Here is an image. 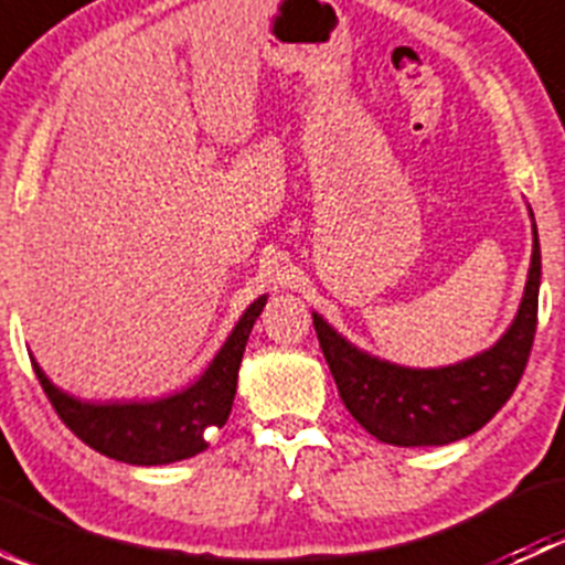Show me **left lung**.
Returning <instances> with one entry per match:
<instances>
[{"instance_id":"left-lung-1","label":"left lung","mask_w":565,"mask_h":565,"mask_svg":"<svg viewBox=\"0 0 565 565\" xmlns=\"http://www.w3.org/2000/svg\"><path fill=\"white\" fill-rule=\"evenodd\" d=\"M539 284L541 248L533 224V259L520 315L492 350L446 369H404L380 361L315 315L319 347L344 407L388 446H446L478 431L509 402L525 372L539 322Z\"/></svg>"}]
</instances>
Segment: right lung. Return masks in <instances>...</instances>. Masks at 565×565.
<instances>
[{
	"label": "right lung",
	"mask_w": 565,
	"mask_h": 565,
	"mask_svg": "<svg viewBox=\"0 0 565 565\" xmlns=\"http://www.w3.org/2000/svg\"><path fill=\"white\" fill-rule=\"evenodd\" d=\"M265 300L267 295H262L248 306L196 383L156 402H82L51 385L35 361L32 369L62 424L104 457L128 465H169L191 459L210 446L207 437L213 429H221L230 418L237 391V369Z\"/></svg>",
	"instance_id": "obj_1"
}]
</instances>
